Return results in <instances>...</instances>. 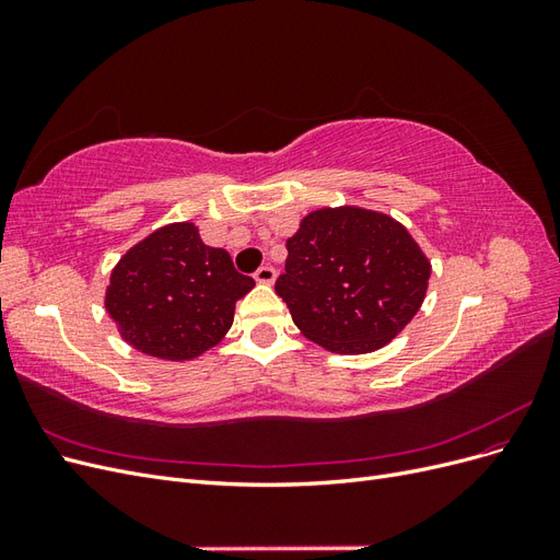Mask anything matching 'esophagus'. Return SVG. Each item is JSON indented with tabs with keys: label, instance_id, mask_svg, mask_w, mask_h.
Here are the masks:
<instances>
[{
	"label": "esophagus",
	"instance_id": "34e87169",
	"mask_svg": "<svg viewBox=\"0 0 560 560\" xmlns=\"http://www.w3.org/2000/svg\"><path fill=\"white\" fill-rule=\"evenodd\" d=\"M254 280L259 284H273L276 282V268L273 266H261L257 273H254Z\"/></svg>",
	"mask_w": 560,
	"mask_h": 560
}]
</instances>
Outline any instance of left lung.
Instances as JSON below:
<instances>
[{
	"instance_id": "1",
	"label": "left lung",
	"mask_w": 560,
	"mask_h": 560,
	"mask_svg": "<svg viewBox=\"0 0 560 560\" xmlns=\"http://www.w3.org/2000/svg\"><path fill=\"white\" fill-rule=\"evenodd\" d=\"M432 264L401 222L358 206L319 208L287 241L276 292L308 341L336 354L385 348L416 317Z\"/></svg>"
}]
</instances>
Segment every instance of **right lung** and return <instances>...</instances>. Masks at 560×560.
I'll list each match as a JSON object with an SVG mask.
<instances>
[{"label": "right lung", "instance_id": "1", "mask_svg": "<svg viewBox=\"0 0 560 560\" xmlns=\"http://www.w3.org/2000/svg\"><path fill=\"white\" fill-rule=\"evenodd\" d=\"M252 287L226 249L202 243L194 222H173L116 261L105 308L130 348L165 362H189L222 343L235 301Z\"/></svg>", "mask_w": 560, "mask_h": 560}]
</instances>
